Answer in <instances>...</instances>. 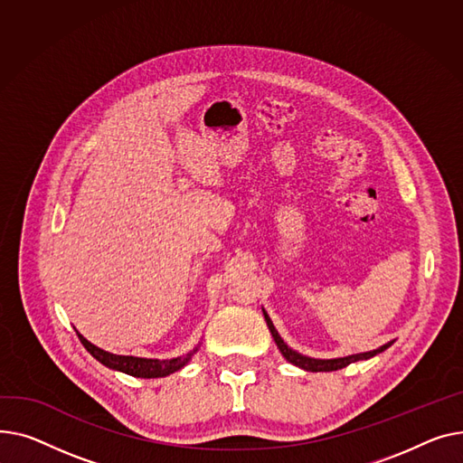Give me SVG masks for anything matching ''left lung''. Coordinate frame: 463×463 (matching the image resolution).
Wrapping results in <instances>:
<instances>
[{
  "label": "left lung",
  "mask_w": 463,
  "mask_h": 463,
  "mask_svg": "<svg viewBox=\"0 0 463 463\" xmlns=\"http://www.w3.org/2000/svg\"><path fill=\"white\" fill-rule=\"evenodd\" d=\"M263 316H265V321H267V325H269L270 335H273V338H275L279 349L282 351V355H284L291 364H295V366H298V368H303V370H308V372H335V370L345 368V366L351 364V363H357V361H363V359H370V357L377 355V353L385 351L389 345H392V342H389V344L382 345L379 349H373V351H368V353H359V355H349V357H344V359H329V361L310 359V357L298 355L297 351H291V349L284 344V340L280 338V335L277 333V329L273 327V323H270L269 316H267L265 312H263Z\"/></svg>",
  "instance_id": "1"
}]
</instances>
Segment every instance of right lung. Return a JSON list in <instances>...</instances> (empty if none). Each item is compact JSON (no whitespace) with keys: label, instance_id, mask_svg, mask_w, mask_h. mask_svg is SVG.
<instances>
[{"label":"right lung","instance_id":"right-lung-1","mask_svg":"<svg viewBox=\"0 0 463 463\" xmlns=\"http://www.w3.org/2000/svg\"><path fill=\"white\" fill-rule=\"evenodd\" d=\"M80 342L84 344V347L91 353V355L102 363L104 366L108 368H114V370H119V372H125L128 375H134V377H165L179 368H183L190 355L193 353H188V355L184 359H170V361H156V359H140V357H128V355H114V353H108L97 345H93L91 342H88L84 336L78 335Z\"/></svg>","mask_w":463,"mask_h":463}]
</instances>
